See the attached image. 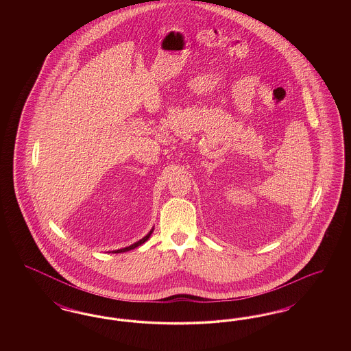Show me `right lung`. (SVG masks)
<instances>
[{
  "mask_svg": "<svg viewBox=\"0 0 351 351\" xmlns=\"http://www.w3.org/2000/svg\"><path fill=\"white\" fill-rule=\"evenodd\" d=\"M152 230L154 229H151L150 233L147 234L146 237H143L142 239H139L138 242H135L134 245H132V246H128V247H125V249H119V250L116 251H112V252H125V251H129V250H133V249H135V247H138V246H141V245H143L149 238H150L151 233H152Z\"/></svg>",
  "mask_w": 351,
  "mask_h": 351,
  "instance_id": "1",
  "label": "right lung"
}]
</instances>
